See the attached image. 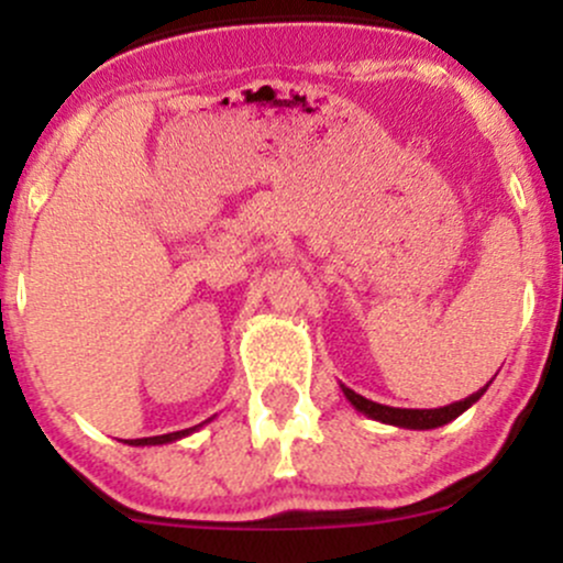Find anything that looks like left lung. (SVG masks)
<instances>
[{
  "label": "left lung",
  "instance_id": "8db88e82",
  "mask_svg": "<svg viewBox=\"0 0 563 563\" xmlns=\"http://www.w3.org/2000/svg\"><path fill=\"white\" fill-rule=\"evenodd\" d=\"M487 386H484V389H479L476 394H471V397L461 399V402H452L448 407H434V410H405V407L378 405V402H371V399L360 397L357 391L346 389V386H344V394H346L349 402L357 407L360 412L376 418V421H380V423L402 426V429H437V426L450 423L452 418H457L463 410H468V407L474 405L484 391H487Z\"/></svg>",
  "mask_w": 563,
  "mask_h": 563
}]
</instances>
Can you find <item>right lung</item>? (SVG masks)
Returning <instances> with one entry per match:
<instances>
[{
  "instance_id": "1",
  "label": "right lung",
  "mask_w": 563,
  "mask_h": 563,
  "mask_svg": "<svg viewBox=\"0 0 563 563\" xmlns=\"http://www.w3.org/2000/svg\"><path fill=\"white\" fill-rule=\"evenodd\" d=\"M206 423V421H203ZM198 423V426H203ZM198 426H192V429H183V431H172V434H161V437H145V439H126V444H166V442H174V439H183L190 434V431H196Z\"/></svg>"
}]
</instances>
